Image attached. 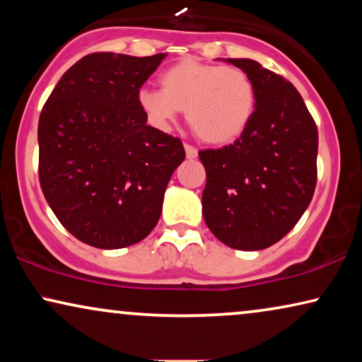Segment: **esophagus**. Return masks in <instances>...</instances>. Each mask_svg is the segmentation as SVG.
Instances as JSON below:
<instances>
[{
    "label": "esophagus",
    "instance_id": "obj_1",
    "mask_svg": "<svg viewBox=\"0 0 362 362\" xmlns=\"http://www.w3.org/2000/svg\"><path fill=\"white\" fill-rule=\"evenodd\" d=\"M185 150H186V156L189 158V160H192V158L197 156V148L189 145V143H185Z\"/></svg>",
    "mask_w": 362,
    "mask_h": 362
}]
</instances>
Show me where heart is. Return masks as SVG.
Here are the masks:
<instances>
[{"label":"heart","mask_w":362,"mask_h":362,"mask_svg":"<svg viewBox=\"0 0 362 362\" xmlns=\"http://www.w3.org/2000/svg\"><path fill=\"white\" fill-rule=\"evenodd\" d=\"M161 90L141 88L138 105L151 125L170 128L182 110L202 141L224 145L239 138L254 117L255 86L239 67L186 57L160 76Z\"/></svg>","instance_id":"obj_1"}]
</instances>
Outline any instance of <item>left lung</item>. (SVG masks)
I'll list each match as a JSON object with an SVG mask.
<instances>
[{
    "instance_id": "left-lung-1",
    "label": "left lung",
    "mask_w": 362,
    "mask_h": 362,
    "mask_svg": "<svg viewBox=\"0 0 362 362\" xmlns=\"http://www.w3.org/2000/svg\"><path fill=\"white\" fill-rule=\"evenodd\" d=\"M252 78L255 112L219 150H201L202 216L222 244L262 250L293 229L316 187L318 128L298 90L250 59H227Z\"/></svg>"
}]
</instances>
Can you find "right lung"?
<instances>
[{
  "instance_id": "1",
  "label": "right lung",
  "mask_w": 362,
  "mask_h": 362,
  "mask_svg": "<svg viewBox=\"0 0 362 362\" xmlns=\"http://www.w3.org/2000/svg\"><path fill=\"white\" fill-rule=\"evenodd\" d=\"M165 54L93 52L61 77L39 117V182L59 222L98 249L145 239L186 153L146 125L138 92Z\"/></svg>"
}]
</instances>
